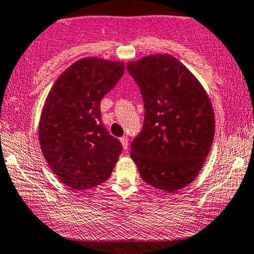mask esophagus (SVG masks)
I'll use <instances>...</instances> for the list:
<instances>
[{
  "mask_svg": "<svg viewBox=\"0 0 254 254\" xmlns=\"http://www.w3.org/2000/svg\"><path fill=\"white\" fill-rule=\"evenodd\" d=\"M120 140H121L122 146H124V149L127 150V149H128V138H127V137H122L121 139H120Z\"/></svg>",
  "mask_w": 254,
  "mask_h": 254,
  "instance_id": "obj_1",
  "label": "esophagus"
}]
</instances>
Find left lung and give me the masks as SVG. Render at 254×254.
Segmentation results:
<instances>
[{"instance_id": "1", "label": "left lung", "mask_w": 254, "mask_h": 254, "mask_svg": "<svg viewBox=\"0 0 254 254\" xmlns=\"http://www.w3.org/2000/svg\"><path fill=\"white\" fill-rule=\"evenodd\" d=\"M143 97L141 132L130 157L144 182L165 192L190 184L202 168L214 137L211 100L197 78L170 54L127 63Z\"/></svg>"}]
</instances>
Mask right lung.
I'll use <instances>...</instances> for the list:
<instances>
[{"mask_svg":"<svg viewBox=\"0 0 254 254\" xmlns=\"http://www.w3.org/2000/svg\"><path fill=\"white\" fill-rule=\"evenodd\" d=\"M125 72L122 62L83 58L57 78L39 125L42 154L57 177L73 190L108 181L122 151L102 124L100 102Z\"/></svg>","mask_w":254,"mask_h":254,"instance_id":"add662e5","label":"right lung"}]
</instances>
